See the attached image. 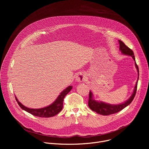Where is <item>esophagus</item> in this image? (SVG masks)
Listing matches in <instances>:
<instances>
[{
	"label": "esophagus",
	"mask_w": 149,
	"mask_h": 149,
	"mask_svg": "<svg viewBox=\"0 0 149 149\" xmlns=\"http://www.w3.org/2000/svg\"><path fill=\"white\" fill-rule=\"evenodd\" d=\"M86 76L82 73H79L76 76V81L78 82H83L86 79Z\"/></svg>",
	"instance_id": "obj_1"
}]
</instances>
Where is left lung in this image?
Instances as JSON below:
<instances>
[{
  "mask_svg": "<svg viewBox=\"0 0 149 149\" xmlns=\"http://www.w3.org/2000/svg\"><path fill=\"white\" fill-rule=\"evenodd\" d=\"M118 42L120 44V51H121V52L124 55L131 56L135 61V66L138 72L137 81L136 83V86L134 87V91L132 96L124 102L119 104H107V103L100 101H97L93 98V94L91 91H90L89 99H88V106L90 109L93 111H95L97 113L103 115V116H108V115L118 113L120 111L124 109L125 107H126L127 106H128L132 102V101L133 100L136 95V93L137 91V82H138V79L139 77V67L136 62L134 53L131 49H130L128 47H127L123 43V42H122L120 40H118Z\"/></svg>",
  "mask_w": 149,
  "mask_h": 149,
  "instance_id": "1",
  "label": "left lung"
}]
</instances>
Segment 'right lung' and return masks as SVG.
<instances>
[{
	"label": "right lung",
	"instance_id": "right-lung-1",
	"mask_svg": "<svg viewBox=\"0 0 149 149\" xmlns=\"http://www.w3.org/2000/svg\"><path fill=\"white\" fill-rule=\"evenodd\" d=\"M72 88V86H69L64 90H63L60 94L58 95L56 100L52 103L51 105H48V107L41 108V109H29L22 104H21L15 96L16 100L17 101V104L20 106V107L22 110L26 111V112L37 117H51L57 114H58L63 108V101L65 95L71 90Z\"/></svg>",
	"mask_w": 149,
	"mask_h": 149
}]
</instances>
